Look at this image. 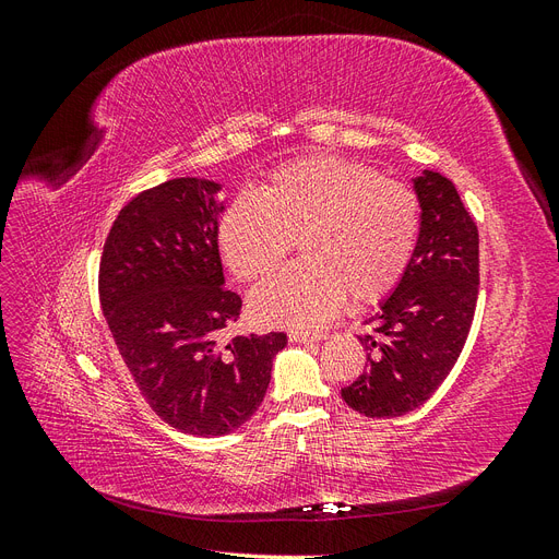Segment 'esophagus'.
<instances>
[{
  "instance_id": "34e87169",
  "label": "esophagus",
  "mask_w": 559,
  "mask_h": 559,
  "mask_svg": "<svg viewBox=\"0 0 559 559\" xmlns=\"http://www.w3.org/2000/svg\"><path fill=\"white\" fill-rule=\"evenodd\" d=\"M324 333H312V331H289V341L292 343H317L324 341Z\"/></svg>"
}]
</instances>
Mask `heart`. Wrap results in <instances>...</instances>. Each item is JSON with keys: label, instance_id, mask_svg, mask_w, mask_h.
<instances>
[{"label": "heart", "instance_id": "1", "mask_svg": "<svg viewBox=\"0 0 559 559\" xmlns=\"http://www.w3.org/2000/svg\"><path fill=\"white\" fill-rule=\"evenodd\" d=\"M419 205L408 186L361 163L312 156L267 175L218 222V249L245 282L280 265L300 238L306 263L280 270L251 294L265 324L319 326L341 308L386 296L413 259Z\"/></svg>", "mask_w": 559, "mask_h": 559}]
</instances>
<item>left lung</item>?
<instances>
[{
	"instance_id": "left-lung-1",
	"label": "left lung",
	"mask_w": 559,
	"mask_h": 559,
	"mask_svg": "<svg viewBox=\"0 0 559 559\" xmlns=\"http://www.w3.org/2000/svg\"><path fill=\"white\" fill-rule=\"evenodd\" d=\"M419 235L394 292L359 335L368 370L341 389L366 417H401L419 408L460 359L478 300V228L454 183L441 173L413 177Z\"/></svg>"
}]
</instances>
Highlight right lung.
<instances>
[{"mask_svg":"<svg viewBox=\"0 0 559 559\" xmlns=\"http://www.w3.org/2000/svg\"><path fill=\"white\" fill-rule=\"evenodd\" d=\"M222 183L181 177L116 216L99 261V302L118 352L154 413L181 433L216 438L261 405L284 333L218 341L242 298L218 257Z\"/></svg>","mask_w":559,"mask_h":559,"instance_id":"add662e5","label":"right lung"}]
</instances>
